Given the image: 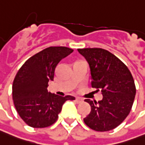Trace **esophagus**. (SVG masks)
I'll use <instances>...</instances> for the list:
<instances>
[{
	"label": "esophagus",
	"instance_id": "obj_1",
	"mask_svg": "<svg viewBox=\"0 0 145 145\" xmlns=\"http://www.w3.org/2000/svg\"><path fill=\"white\" fill-rule=\"evenodd\" d=\"M75 102L76 103H81L83 102V100L81 99V97H76L75 98Z\"/></svg>",
	"mask_w": 145,
	"mask_h": 145
}]
</instances>
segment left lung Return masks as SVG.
<instances>
[{"instance_id": "left-lung-1", "label": "left lung", "mask_w": 145, "mask_h": 145, "mask_svg": "<svg viewBox=\"0 0 145 145\" xmlns=\"http://www.w3.org/2000/svg\"><path fill=\"white\" fill-rule=\"evenodd\" d=\"M89 63L91 86L103 93L101 101H85L91 111L84 119L89 127L97 131L117 127L131 111L136 86L130 70L120 59L103 48L77 49Z\"/></svg>"}]
</instances>
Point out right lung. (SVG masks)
<instances>
[{"label":"right lung","instance_id":"obj_1","mask_svg":"<svg viewBox=\"0 0 145 145\" xmlns=\"http://www.w3.org/2000/svg\"><path fill=\"white\" fill-rule=\"evenodd\" d=\"M73 52L66 47L45 48L29 58L20 68L13 83V100L22 120L35 128L52 125L58 119L62 106L70 95L61 97L48 92L59 62Z\"/></svg>","mask_w":145,"mask_h":145}]
</instances>
